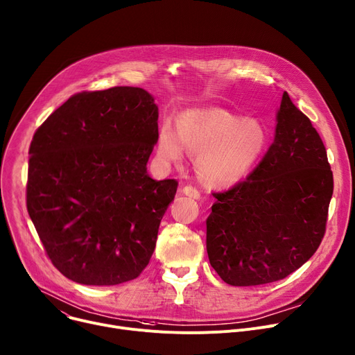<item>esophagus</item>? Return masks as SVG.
<instances>
[{
  "label": "esophagus",
  "mask_w": 355,
  "mask_h": 355,
  "mask_svg": "<svg viewBox=\"0 0 355 355\" xmlns=\"http://www.w3.org/2000/svg\"><path fill=\"white\" fill-rule=\"evenodd\" d=\"M182 194H185L187 197L194 198V200H200L201 198V193L197 190V188L191 187V185H185L182 188Z\"/></svg>",
  "instance_id": "34e87169"
}]
</instances>
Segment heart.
Listing matches in <instances>:
<instances>
[{
  "label": "heart",
  "mask_w": 355,
  "mask_h": 355,
  "mask_svg": "<svg viewBox=\"0 0 355 355\" xmlns=\"http://www.w3.org/2000/svg\"><path fill=\"white\" fill-rule=\"evenodd\" d=\"M268 132L258 120H241L223 108H198L180 114L158 131V154L181 164L187 150L197 154V173L211 187H228L243 180L263 157Z\"/></svg>",
  "instance_id": "heart-1"
}]
</instances>
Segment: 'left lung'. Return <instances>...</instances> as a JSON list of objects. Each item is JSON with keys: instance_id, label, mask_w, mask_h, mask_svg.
<instances>
[{"instance_id": "1", "label": "left lung", "mask_w": 355, "mask_h": 355, "mask_svg": "<svg viewBox=\"0 0 355 355\" xmlns=\"http://www.w3.org/2000/svg\"><path fill=\"white\" fill-rule=\"evenodd\" d=\"M333 191L322 139L284 92L263 159L244 181L212 194L217 201L207 218L211 267L235 287L286 278L320 247Z\"/></svg>"}]
</instances>
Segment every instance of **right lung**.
Returning <instances> with one entry per match:
<instances>
[{
    "mask_svg": "<svg viewBox=\"0 0 355 355\" xmlns=\"http://www.w3.org/2000/svg\"><path fill=\"white\" fill-rule=\"evenodd\" d=\"M157 141L158 107L138 87L74 94L38 127L27 209L62 275L115 286L148 266L178 187L147 173Z\"/></svg>",
    "mask_w": 355,
    "mask_h": 355,
    "instance_id": "right-lung-1",
    "label": "right lung"
}]
</instances>
